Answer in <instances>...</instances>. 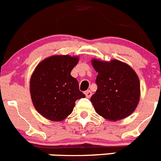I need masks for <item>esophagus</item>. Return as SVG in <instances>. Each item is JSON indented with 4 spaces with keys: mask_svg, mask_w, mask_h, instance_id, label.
<instances>
[{
    "mask_svg": "<svg viewBox=\"0 0 161 161\" xmlns=\"http://www.w3.org/2000/svg\"><path fill=\"white\" fill-rule=\"evenodd\" d=\"M85 95H86V97H88V98H90L91 96H92V92H91L90 90L86 91V92H85Z\"/></svg>",
    "mask_w": 161,
    "mask_h": 161,
    "instance_id": "1",
    "label": "esophagus"
}]
</instances>
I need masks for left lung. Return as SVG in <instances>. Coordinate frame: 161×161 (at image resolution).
Returning <instances> with one entry per match:
<instances>
[{
    "label": "left lung",
    "mask_w": 161,
    "mask_h": 161,
    "mask_svg": "<svg viewBox=\"0 0 161 161\" xmlns=\"http://www.w3.org/2000/svg\"><path fill=\"white\" fill-rule=\"evenodd\" d=\"M92 64L98 72L97 90L90 98L96 112L114 121L129 116L137 107L140 96L136 73L118 60L107 62L93 59Z\"/></svg>",
    "instance_id": "8db88e82"
}]
</instances>
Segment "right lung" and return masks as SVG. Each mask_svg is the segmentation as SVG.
<instances>
[{"mask_svg": "<svg viewBox=\"0 0 161 161\" xmlns=\"http://www.w3.org/2000/svg\"><path fill=\"white\" fill-rule=\"evenodd\" d=\"M79 57L55 55L42 61L30 80V93L36 111L50 121L64 120L72 112L75 100L86 97L79 82L71 75Z\"/></svg>", "mask_w": 161, "mask_h": 161, "instance_id": "obj_1", "label": "right lung"}]
</instances>
